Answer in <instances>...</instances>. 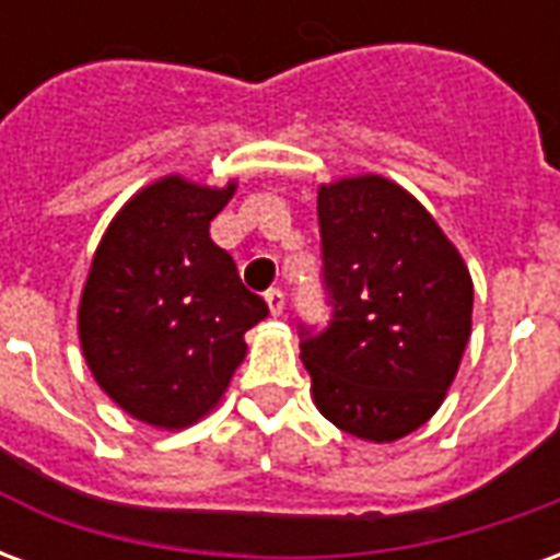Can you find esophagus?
<instances>
[{
	"label": "esophagus",
	"mask_w": 560,
	"mask_h": 560,
	"mask_svg": "<svg viewBox=\"0 0 560 560\" xmlns=\"http://www.w3.org/2000/svg\"><path fill=\"white\" fill-rule=\"evenodd\" d=\"M264 296H267V305L272 315H281V312H284V293H281L279 288H269Z\"/></svg>",
	"instance_id": "34e87169"
}]
</instances>
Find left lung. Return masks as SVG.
<instances>
[{
  "mask_svg": "<svg viewBox=\"0 0 560 560\" xmlns=\"http://www.w3.org/2000/svg\"><path fill=\"white\" fill-rule=\"evenodd\" d=\"M327 327L300 324L320 413L387 444L429 420L462 363L474 284L434 219L384 176L317 191Z\"/></svg>",
  "mask_w": 560,
  "mask_h": 560,
  "instance_id": "8db88e82",
  "label": "left lung"
}]
</instances>
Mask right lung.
<instances>
[{
    "mask_svg": "<svg viewBox=\"0 0 560 560\" xmlns=\"http://www.w3.org/2000/svg\"><path fill=\"white\" fill-rule=\"evenodd\" d=\"M236 185L164 176L110 221L80 300L92 375L131 417L183 429L221 399L245 357V329L269 315L209 221Z\"/></svg>",
    "mask_w": 560,
    "mask_h": 560,
    "instance_id": "1",
    "label": "right lung"
}]
</instances>
